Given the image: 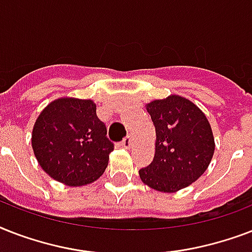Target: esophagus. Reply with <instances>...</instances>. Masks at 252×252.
<instances>
[{"mask_svg": "<svg viewBox=\"0 0 252 252\" xmlns=\"http://www.w3.org/2000/svg\"><path fill=\"white\" fill-rule=\"evenodd\" d=\"M132 142H133V138H132V136H126L124 140H123L122 145L123 148H126V149H129L130 146H132Z\"/></svg>", "mask_w": 252, "mask_h": 252, "instance_id": "1", "label": "esophagus"}]
</instances>
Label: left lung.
Listing matches in <instances>:
<instances>
[{"label": "left lung", "instance_id": "obj_1", "mask_svg": "<svg viewBox=\"0 0 252 252\" xmlns=\"http://www.w3.org/2000/svg\"><path fill=\"white\" fill-rule=\"evenodd\" d=\"M145 107L156 128V153L138 175L148 187L174 193L207 171L216 146L212 126L203 111L180 95L156 99Z\"/></svg>", "mask_w": 252, "mask_h": 252}]
</instances>
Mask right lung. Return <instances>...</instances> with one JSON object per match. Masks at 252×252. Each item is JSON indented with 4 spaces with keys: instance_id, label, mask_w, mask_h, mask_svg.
Segmentation results:
<instances>
[{
    "instance_id": "obj_1",
    "label": "right lung",
    "mask_w": 252,
    "mask_h": 252,
    "mask_svg": "<svg viewBox=\"0 0 252 252\" xmlns=\"http://www.w3.org/2000/svg\"><path fill=\"white\" fill-rule=\"evenodd\" d=\"M91 99L61 96L43 108L33 124L31 145L37 163L52 179L69 187L102 176L114 145Z\"/></svg>"
}]
</instances>
